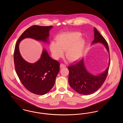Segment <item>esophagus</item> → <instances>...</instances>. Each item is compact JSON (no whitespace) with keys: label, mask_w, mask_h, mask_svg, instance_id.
Listing matches in <instances>:
<instances>
[{"label":"esophagus","mask_w":123,"mask_h":123,"mask_svg":"<svg viewBox=\"0 0 123 123\" xmlns=\"http://www.w3.org/2000/svg\"><path fill=\"white\" fill-rule=\"evenodd\" d=\"M65 66H66V65L65 64H60V67L61 68H63V67H65Z\"/></svg>","instance_id":"1"}]
</instances>
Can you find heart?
Returning <instances> with one entry per match:
<instances>
[{
    "label": "heart",
    "mask_w": 123,
    "mask_h": 123,
    "mask_svg": "<svg viewBox=\"0 0 123 123\" xmlns=\"http://www.w3.org/2000/svg\"><path fill=\"white\" fill-rule=\"evenodd\" d=\"M82 34L77 32L61 34L57 41H52L50 49L53 58L56 59L62 57L66 51L65 56L70 61H75L80 59L84 52L85 42L81 38Z\"/></svg>",
    "instance_id": "heart-1"
}]
</instances>
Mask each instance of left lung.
Returning <instances> with one entry per match:
<instances>
[{
	"label": "left lung",
	"mask_w": 123,
	"mask_h": 123,
	"mask_svg": "<svg viewBox=\"0 0 123 123\" xmlns=\"http://www.w3.org/2000/svg\"><path fill=\"white\" fill-rule=\"evenodd\" d=\"M94 35L92 44L98 42L102 43L109 53L107 42L95 28H94ZM109 61L108 68L103 73L97 76H94L86 70L83 59L74 64H71L68 67L69 70L68 81L70 87L78 93L84 95L92 94L97 91L103 85L107 76L110 66V58Z\"/></svg>",
	"instance_id": "1"
}]
</instances>
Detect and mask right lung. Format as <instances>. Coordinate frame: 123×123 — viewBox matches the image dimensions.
Segmentation results:
<instances>
[{
  "label": "right lung",
  "instance_id": "right-lung-1",
  "mask_svg": "<svg viewBox=\"0 0 123 123\" xmlns=\"http://www.w3.org/2000/svg\"><path fill=\"white\" fill-rule=\"evenodd\" d=\"M52 28V26L30 27L19 37L15 47L14 61L18 76L25 88L37 95L47 94L52 88L59 71L60 64L52 59L45 49L38 61L34 64L28 63L22 57L19 44L26 38L48 42L49 32Z\"/></svg>",
  "mask_w": 123,
  "mask_h": 123
}]
</instances>
